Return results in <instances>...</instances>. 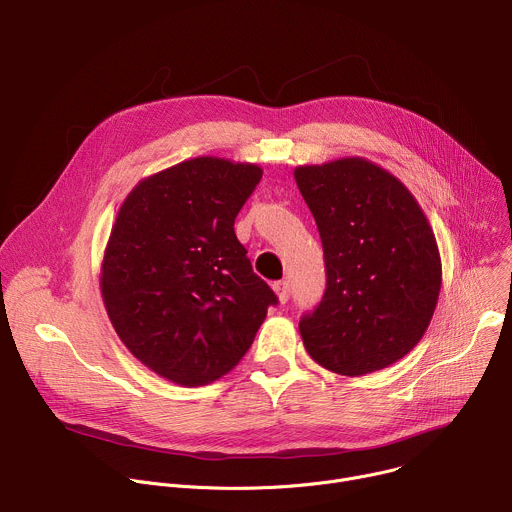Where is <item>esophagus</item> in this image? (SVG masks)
I'll return each mask as SVG.
<instances>
[{
	"instance_id": "obj_1",
	"label": "esophagus",
	"mask_w": 512,
	"mask_h": 512,
	"mask_svg": "<svg viewBox=\"0 0 512 512\" xmlns=\"http://www.w3.org/2000/svg\"><path fill=\"white\" fill-rule=\"evenodd\" d=\"M273 289H275V294H277V298H279L281 304H285V302L289 300V296H291L289 281H277V283L273 285Z\"/></svg>"
}]
</instances>
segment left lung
Masks as SVG:
<instances>
[{"label":"left lung","instance_id":"obj_1","mask_svg":"<svg viewBox=\"0 0 512 512\" xmlns=\"http://www.w3.org/2000/svg\"><path fill=\"white\" fill-rule=\"evenodd\" d=\"M324 247L326 291L300 320L320 367L362 377L403 358L425 334L442 287L427 216L391 172L364 158L294 170Z\"/></svg>","mask_w":512,"mask_h":512}]
</instances>
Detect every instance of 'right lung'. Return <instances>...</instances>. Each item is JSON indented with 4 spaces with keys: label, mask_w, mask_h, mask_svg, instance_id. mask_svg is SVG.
<instances>
[{
    "label": "right lung",
    "mask_w": 512,
    "mask_h": 512,
    "mask_svg": "<svg viewBox=\"0 0 512 512\" xmlns=\"http://www.w3.org/2000/svg\"><path fill=\"white\" fill-rule=\"evenodd\" d=\"M261 176L257 164L200 156L139 180L117 212L101 263L107 316L127 350L176 385L233 371L277 304L235 235Z\"/></svg>",
    "instance_id": "right-lung-1"
}]
</instances>
